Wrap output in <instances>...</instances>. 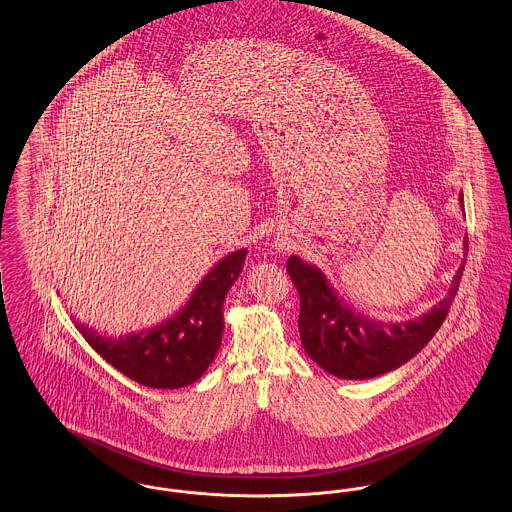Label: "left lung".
<instances>
[{"instance_id":"8db88e82","label":"left lung","mask_w":512,"mask_h":512,"mask_svg":"<svg viewBox=\"0 0 512 512\" xmlns=\"http://www.w3.org/2000/svg\"><path fill=\"white\" fill-rule=\"evenodd\" d=\"M460 202L464 206L462 193ZM464 251H468V237ZM286 271L300 294L298 329L304 351L337 378L368 380L399 368L433 339L458 292L464 261L448 294L436 306L417 319L399 323L360 314L339 296L327 276L296 255L288 257Z\"/></svg>"}]
</instances>
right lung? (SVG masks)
I'll return each instance as SVG.
<instances>
[{
	"label": "right lung",
	"mask_w": 512,
	"mask_h": 512,
	"mask_svg": "<svg viewBox=\"0 0 512 512\" xmlns=\"http://www.w3.org/2000/svg\"><path fill=\"white\" fill-rule=\"evenodd\" d=\"M247 249L220 259L200 280L189 302L154 327L103 335L74 319L85 341L118 372L158 390H177L197 382L222 345L224 300L243 271Z\"/></svg>",
	"instance_id": "obj_1"
}]
</instances>
